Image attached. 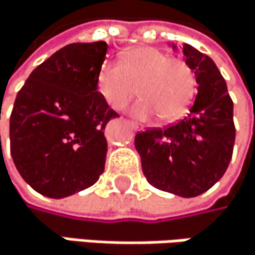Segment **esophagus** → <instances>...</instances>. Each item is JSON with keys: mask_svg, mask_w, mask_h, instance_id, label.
Masks as SVG:
<instances>
[{"mask_svg": "<svg viewBox=\"0 0 255 255\" xmlns=\"http://www.w3.org/2000/svg\"><path fill=\"white\" fill-rule=\"evenodd\" d=\"M128 125L131 127L133 130H140V127H139V125H137L136 122H128Z\"/></svg>", "mask_w": 255, "mask_h": 255, "instance_id": "esophagus-1", "label": "esophagus"}]
</instances>
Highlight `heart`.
Listing matches in <instances>:
<instances>
[{
    "label": "heart",
    "instance_id": "heart-1",
    "mask_svg": "<svg viewBox=\"0 0 255 255\" xmlns=\"http://www.w3.org/2000/svg\"><path fill=\"white\" fill-rule=\"evenodd\" d=\"M97 87L104 101L116 112L124 110L139 94L131 110L142 121L160 116L161 121L181 118L195 95V74L187 62L171 59L152 46L127 51L121 65L104 62L97 75Z\"/></svg>",
    "mask_w": 255,
    "mask_h": 255
}]
</instances>
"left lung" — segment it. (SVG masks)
Listing matches in <instances>:
<instances>
[{"mask_svg": "<svg viewBox=\"0 0 255 255\" xmlns=\"http://www.w3.org/2000/svg\"><path fill=\"white\" fill-rule=\"evenodd\" d=\"M177 49V45H171ZM184 62L195 74L196 97L189 115L168 128L136 134L134 145L148 183L183 198L207 192L225 174L236 128L233 101L215 62L183 43Z\"/></svg>", "mask_w": 255, "mask_h": 255, "instance_id": "obj_1", "label": "left lung"}]
</instances>
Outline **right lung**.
Segmentation results:
<instances>
[{
	"mask_svg": "<svg viewBox=\"0 0 255 255\" xmlns=\"http://www.w3.org/2000/svg\"><path fill=\"white\" fill-rule=\"evenodd\" d=\"M107 48L103 40L63 46L30 74L16 95L10 152L17 172L43 196H71L104 172V128L119 116L97 87Z\"/></svg>",
	"mask_w": 255,
	"mask_h": 255,
	"instance_id": "1",
	"label": "right lung"
}]
</instances>
